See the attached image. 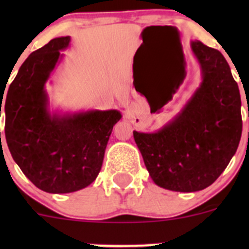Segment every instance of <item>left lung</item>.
Wrapping results in <instances>:
<instances>
[{
    "mask_svg": "<svg viewBox=\"0 0 249 249\" xmlns=\"http://www.w3.org/2000/svg\"><path fill=\"white\" fill-rule=\"evenodd\" d=\"M202 83L179 113L155 133L133 131L149 176L176 192L207 188L221 176L242 135L241 94L219 51L192 41Z\"/></svg>",
    "mask_w": 249,
    "mask_h": 249,
    "instance_id": "8db88e82",
    "label": "left lung"
}]
</instances>
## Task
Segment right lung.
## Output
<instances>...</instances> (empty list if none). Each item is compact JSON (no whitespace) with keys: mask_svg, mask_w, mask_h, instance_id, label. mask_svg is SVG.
Wrapping results in <instances>:
<instances>
[{"mask_svg":"<svg viewBox=\"0 0 249 249\" xmlns=\"http://www.w3.org/2000/svg\"><path fill=\"white\" fill-rule=\"evenodd\" d=\"M70 41V36L58 37L32 52L7 96L0 92V117L3 111L12 158L37 188L48 193L76 192L96 179L112 129L122 117L117 109L73 114L48 111L45 85Z\"/></svg>","mask_w":249,"mask_h":249,"instance_id":"obj_1","label":"right lung"}]
</instances>
